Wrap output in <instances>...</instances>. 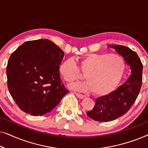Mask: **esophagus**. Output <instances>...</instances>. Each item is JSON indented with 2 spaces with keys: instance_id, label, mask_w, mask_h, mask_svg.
I'll use <instances>...</instances> for the list:
<instances>
[{
  "instance_id": "1",
  "label": "esophagus",
  "mask_w": 148,
  "mask_h": 148,
  "mask_svg": "<svg viewBox=\"0 0 148 148\" xmlns=\"http://www.w3.org/2000/svg\"><path fill=\"white\" fill-rule=\"evenodd\" d=\"M75 94L76 95V96L77 97V98H80V99H83L84 98H85L84 95H82V94H78V93H75Z\"/></svg>"
}]
</instances>
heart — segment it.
Instances as JSON below:
<instances>
[{
  "label": "heart",
  "mask_w": 148,
  "mask_h": 148,
  "mask_svg": "<svg viewBox=\"0 0 148 148\" xmlns=\"http://www.w3.org/2000/svg\"><path fill=\"white\" fill-rule=\"evenodd\" d=\"M125 61L118 54L91 53L81 58L79 66L71 58L64 60L59 71L67 83L82 79L86 82L71 85L70 88L80 92H93L96 96L109 94L117 86L125 71Z\"/></svg>",
  "instance_id": "heart-1"
}]
</instances>
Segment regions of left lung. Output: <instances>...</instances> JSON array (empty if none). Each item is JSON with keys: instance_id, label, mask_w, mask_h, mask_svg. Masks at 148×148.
<instances>
[{"instance_id": "8db88e82", "label": "left lung", "mask_w": 148, "mask_h": 148, "mask_svg": "<svg viewBox=\"0 0 148 148\" xmlns=\"http://www.w3.org/2000/svg\"><path fill=\"white\" fill-rule=\"evenodd\" d=\"M131 69L129 78L116 90L96 100L94 108L87 115L98 122H108L122 116L128 112L136 100L142 84L143 64L137 53L124 46L112 45Z\"/></svg>"}]
</instances>
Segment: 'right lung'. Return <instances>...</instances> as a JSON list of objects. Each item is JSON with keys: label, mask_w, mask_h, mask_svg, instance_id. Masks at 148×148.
I'll return each instance as SVG.
<instances>
[{"label": "right lung", "mask_w": 148, "mask_h": 148, "mask_svg": "<svg viewBox=\"0 0 148 148\" xmlns=\"http://www.w3.org/2000/svg\"><path fill=\"white\" fill-rule=\"evenodd\" d=\"M63 56L57 45L46 39L25 42L11 54L7 66V86L22 111L42 116L69 92L58 69Z\"/></svg>", "instance_id": "obj_1"}]
</instances>
